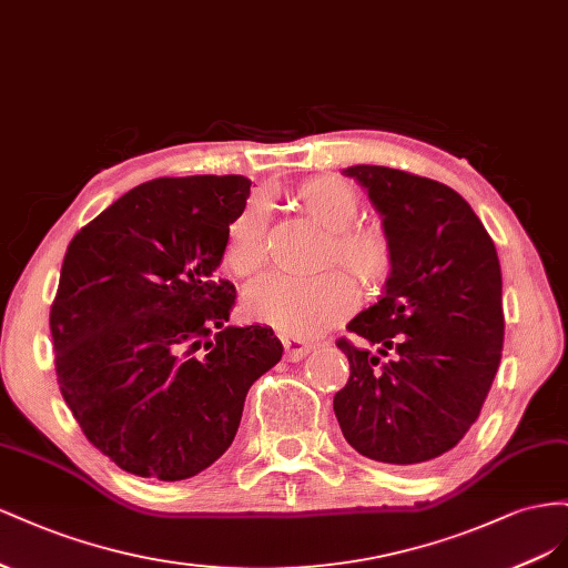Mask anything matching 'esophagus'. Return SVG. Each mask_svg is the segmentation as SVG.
Instances as JSON below:
<instances>
[{
    "label": "esophagus",
    "instance_id": "34e87169",
    "mask_svg": "<svg viewBox=\"0 0 568 568\" xmlns=\"http://www.w3.org/2000/svg\"><path fill=\"white\" fill-rule=\"evenodd\" d=\"M283 347H285V356L290 362H300L312 352V345L304 343L302 337H295V335H283Z\"/></svg>",
    "mask_w": 568,
    "mask_h": 568
}]
</instances>
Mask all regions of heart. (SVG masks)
Listing matches in <instances>:
<instances>
[{
	"label": "heart",
	"mask_w": 568,
	"mask_h": 568,
	"mask_svg": "<svg viewBox=\"0 0 568 568\" xmlns=\"http://www.w3.org/2000/svg\"><path fill=\"white\" fill-rule=\"evenodd\" d=\"M290 200L302 214L326 231L318 252V266L337 264L356 281L381 285L393 268V245L376 223H354L359 214V194L339 178L318 175L302 181ZM223 264L240 278L264 271L268 262L266 216L256 204H247L231 221L223 237ZM356 306L354 285L345 273L326 271L310 278L271 275L245 295L250 318L290 335H316L331 328Z\"/></svg>",
	"instance_id": "obj_1"
}]
</instances>
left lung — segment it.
Instances as JSON below:
<instances>
[{
	"label": "left lung",
	"mask_w": 568,
	"mask_h": 568,
	"mask_svg": "<svg viewBox=\"0 0 568 568\" xmlns=\"http://www.w3.org/2000/svg\"><path fill=\"white\" fill-rule=\"evenodd\" d=\"M381 214L393 268L378 302L337 339L349 381L333 412L359 455L424 464L476 424L505 343L495 242L459 192L407 171L347 166ZM377 347L371 353L367 345Z\"/></svg>",
	"instance_id": "left-lung-1"
}]
</instances>
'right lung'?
<instances>
[{"label":"right lung","mask_w":568,"mask_h":568,"mask_svg":"<svg viewBox=\"0 0 568 568\" xmlns=\"http://www.w3.org/2000/svg\"><path fill=\"white\" fill-rule=\"evenodd\" d=\"M245 175L156 178L128 190L67 250L50 328L61 395L123 471L183 480L231 447L245 397L281 362L268 326H225L223 237Z\"/></svg>","instance_id":"right-lung-1"}]
</instances>
